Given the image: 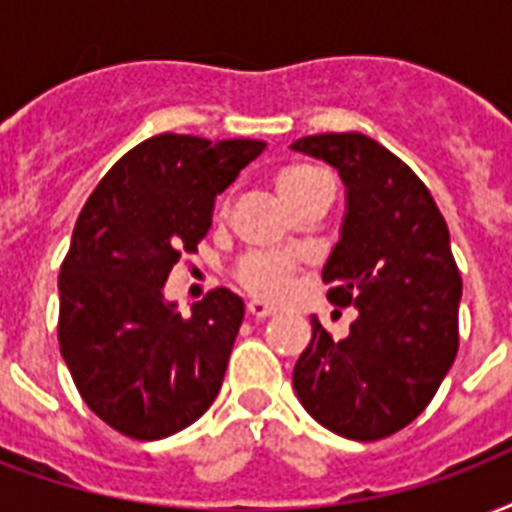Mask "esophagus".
<instances>
[{"instance_id": "1", "label": "esophagus", "mask_w": 512, "mask_h": 512, "mask_svg": "<svg viewBox=\"0 0 512 512\" xmlns=\"http://www.w3.org/2000/svg\"><path fill=\"white\" fill-rule=\"evenodd\" d=\"M247 314L252 319H268V317H273V314H276V308L268 306V303H263V300H249Z\"/></svg>"}]
</instances>
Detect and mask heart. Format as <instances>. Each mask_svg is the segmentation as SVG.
I'll use <instances>...</instances> for the list:
<instances>
[{"label": "heart", "instance_id": "b5f03b06", "mask_svg": "<svg viewBox=\"0 0 512 512\" xmlns=\"http://www.w3.org/2000/svg\"><path fill=\"white\" fill-rule=\"evenodd\" d=\"M322 179L325 174L311 166H287L276 174V187L287 204L298 206L300 198ZM292 271H295V263L287 255H249L239 263L236 276L249 292L265 295V298H279L290 287Z\"/></svg>", "mask_w": 512, "mask_h": 512}]
</instances>
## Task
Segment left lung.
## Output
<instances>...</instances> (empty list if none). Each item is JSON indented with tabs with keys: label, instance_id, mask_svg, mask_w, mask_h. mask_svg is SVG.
I'll use <instances>...</instances> for the list:
<instances>
[{
	"label": "left lung",
	"instance_id": "left-lung-1",
	"mask_svg": "<svg viewBox=\"0 0 512 512\" xmlns=\"http://www.w3.org/2000/svg\"><path fill=\"white\" fill-rule=\"evenodd\" d=\"M290 150L333 166L346 187L322 282L333 306L357 308L343 341L311 317L295 395L341 438H389L427 408L459 349L462 276L448 225L424 182L370 136H303Z\"/></svg>",
	"mask_w": 512,
	"mask_h": 512
}]
</instances>
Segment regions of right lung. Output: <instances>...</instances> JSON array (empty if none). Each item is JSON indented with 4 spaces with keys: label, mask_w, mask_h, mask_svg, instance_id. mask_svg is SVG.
Instances as JSON below:
<instances>
[{
    "label": "right lung",
    "mask_w": 512,
    "mask_h": 512,
    "mask_svg": "<svg viewBox=\"0 0 512 512\" xmlns=\"http://www.w3.org/2000/svg\"><path fill=\"white\" fill-rule=\"evenodd\" d=\"M263 150L260 139L152 136L77 217L58 276L61 357L88 408L128 438H169L220 392L244 300L220 287L182 317L163 284L209 233L217 195Z\"/></svg>",
    "instance_id": "1"
}]
</instances>
